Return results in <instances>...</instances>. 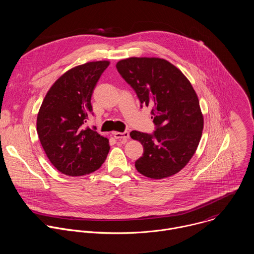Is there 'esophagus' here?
<instances>
[{"mask_svg":"<svg viewBox=\"0 0 254 254\" xmlns=\"http://www.w3.org/2000/svg\"><path fill=\"white\" fill-rule=\"evenodd\" d=\"M114 135L117 139H127L129 137V133L128 131H124V132H121V131H116L114 132Z\"/></svg>","mask_w":254,"mask_h":254,"instance_id":"esophagus-1","label":"esophagus"}]
</instances>
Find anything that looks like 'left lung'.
<instances>
[{
  "mask_svg": "<svg viewBox=\"0 0 254 254\" xmlns=\"http://www.w3.org/2000/svg\"><path fill=\"white\" fill-rule=\"evenodd\" d=\"M117 69L141 104L152 107L154 134L130 131L143 147L135 169L151 179L180 172L194 156L202 136L204 118L190 80L174 64L158 57H129Z\"/></svg>",
  "mask_w": 254,
  "mask_h": 254,
  "instance_id": "1",
  "label": "left lung"
}]
</instances>
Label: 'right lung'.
Segmentation results:
<instances>
[{
  "label": "right lung",
  "instance_id": "right-lung-1",
  "mask_svg": "<svg viewBox=\"0 0 254 254\" xmlns=\"http://www.w3.org/2000/svg\"><path fill=\"white\" fill-rule=\"evenodd\" d=\"M110 61H92L67 70L47 91L37 116V133L50 163L62 174L76 177L98 170L110 141L85 127L92 113L91 95Z\"/></svg>",
  "mask_w": 254,
  "mask_h": 254
}]
</instances>
